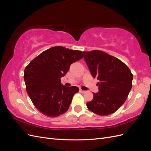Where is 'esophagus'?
Returning <instances> with one entry per match:
<instances>
[{"mask_svg": "<svg viewBox=\"0 0 151 151\" xmlns=\"http://www.w3.org/2000/svg\"><path fill=\"white\" fill-rule=\"evenodd\" d=\"M79 92L80 93H85L86 92V91H84V90H83V89H79Z\"/></svg>", "mask_w": 151, "mask_h": 151, "instance_id": "obj_1", "label": "esophagus"}]
</instances>
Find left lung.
Returning <instances> with one entry per match:
<instances>
[{
    "label": "left lung",
    "instance_id": "8db88e82",
    "mask_svg": "<svg viewBox=\"0 0 151 151\" xmlns=\"http://www.w3.org/2000/svg\"><path fill=\"white\" fill-rule=\"evenodd\" d=\"M83 53L91 75L99 81V91L93 93V99L87 103V107L99 115H110L126 101L133 75L124 63L106 53L100 50Z\"/></svg>",
    "mask_w": 151,
    "mask_h": 151
}]
</instances>
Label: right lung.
Wrapping results in <instances>:
<instances>
[{
  "instance_id": "add662e5",
  "label": "right lung",
  "mask_w": 151,
  "mask_h": 151,
  "mask_svg": "<svg viewBox=\"0 0 151 151\" xmlns=\"http://www.w3.org/2000/svg\"><path fill=\"white\" fill-rule=\"evenodd\" d=\"M83 57L79 50L54 47L40 53L25 68L26 91L35 106L43 115L56 117L68 110L79 88L63 86L60 78L72 63Z\"/></svg>"
}]
</instances>
